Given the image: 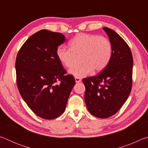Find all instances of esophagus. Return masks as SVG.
<instances>
[{
  "label": "esophagus",
  "mask_w": 148,
  "mask_h": 148,
  "mask_svg": "<svg viewBox=\"0 0 148 148\" xmlns=\"http://www.w3.org/2000/svg\"><path fill=\"white\" fill-rule=\"evenodd\" d=\"M75 81H76V83H79V82H81L82 79L79 78V77H75Z\"/></svg>",
  "instance_id": "34e87169"
}]
</instances>
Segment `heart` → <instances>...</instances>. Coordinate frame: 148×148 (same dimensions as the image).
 <instances>
[{
  "label": "heart",
  "mask_w": 148,
  "mask_h": 148,
  "mask_svg": "<svg viewBox=\"0 0 148 148\" xmlns=\"http://www.w3.org/2000/svg\"><path fill=\"white\" fill-rule=\"evenodd\" d=\"M71 48L60 46L57 56L67 68L74 66L77 57L81 56L82 64L69 70V73L74 77H83L92 71L100 72L106 68L112 56V44L104 36L82 33L77 34L70 42Z\"/></svg>",
  "instance_id": "b5f03b06"
}]
</instances>
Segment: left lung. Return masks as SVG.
I'll use <instances>...</instances> for the list:
<instances>
[{"instance_id": "left-lung-1", "label": "left lung", "mask_w": 148, "mask_h": 148, "mask_svg": "<svg viewBox=\"0 0 148 148\" xmlns=\"http://www.w3.org/2000/svg\"><path fill=\"white\" fill-rule=\"evenodd\" d=\"M112 46V56L107 66L96 76L83 79L85 102L92 116L108 118L126 102L132 88L133 58L129 47L112 29L103 27Z\"/></svg>"}]
</instances>
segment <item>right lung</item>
I'll return each instance as SVG.
<instances>
[{
  "mask_svg": "<svg viewBox=\"0 0 148 148\" xmlns=\"http://www.w3.org/2000/svg\"><path fill=\"white\" fill-rule=\"evenodd\" d=\"M66 38L59 32L41 30L27 39L16 61L17 84L30 109L45 119H53L64 112L75 85L72 75L57 56L58 46ZM58 81L60 84H56Z\"/></svg>",
  "mask_w": 148,
  "mask_h": 148,
  "instance_id": "right-lung-1",
  "label": "right lung"
}]
</instances>
